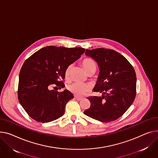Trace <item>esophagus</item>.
I'll return each mask as SVG.
<instances>
[{"mask_svg":"<svg viewBox=\"0 0 158 158\" xmlns=\"http://www.w3.org/2000/svg\"><path fill=\"white\" fill-rule=\"evenodd\" d=\"M75 98H76L77 100H78V101H80V100H81L82 99V98H81V97H75Z\"/></svg>","mask_w":158,"mask_h":158,"instance_id":"34e87169","label":"esophagus"}]
</instances>
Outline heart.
<instances>
[{"instance_id": "b5f03b06", "label": "heart", "mask_w": 158, "mask_h": 158, "mask_svg": "<svg viewBox=\"0 0 158 158\" xmlns=\"http://www.w3.org/2000/svg\"><path fill=\"white\" fill-rule=\"evenodd\" d=\"M81 64L83 68L85 69L87 73H88L93 69H96L95 64H94V62L90 58H85V60H83ZM72 69V65H70L67 67L65 71V78L67 79L69 77ZM68 89L72 93L75 94L76 96L82 97L89 90V87L88 85H86V84L81 82H74L70 85L68 86Z\"/></svg>"}]
</instances>
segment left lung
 <instances>
[{
	"label": "left lung",
	"mask_w": 158,
	"mask_h": 158,
	"mask_svg": "<svg viewBox=\"0 0 158 158\" xmlns=\"http://www.w3.org/2000/svg\"><path fill=\"white\" fill-rule=\"evenodd\" d=\"M85 54L98 64L100 72L93 91L102 93V96L89 97L91 106L84 114L101 122L113 121L120 118L135 100V70L127 58L112 49H86Z\"/></svg>",
	"instance_id": "left-lung-1"
}]
</instances>
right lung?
<instances>
[{"label": "right lung", "instance_id": "right-lung-1", "mask_svg": "<svg viewBox=\"0 0 158 158\" xmlns=\"http://www.w3.org/2000/svg\"><path fill=\"white\" fill-rule=\"evenodd\" d=\"M85 51L82 48L46 46L24 62L19 72L18 97L31 118L49 123L64 114L66 104L73 95L69 90L59 93L51 88H64L61 80L65 79V69Z\"/></svg>", "mask_w": 158, "mask_h": 158}]
</instances>
